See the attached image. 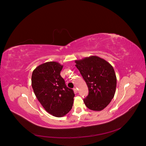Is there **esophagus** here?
<instances>
[{"label":"esophagus","instance_id":"1","mask_svg":"<svg viewBox=\"0 0 146 146\" xmlns=\"http://www.w3.org/2000/svg\"><path fill=\"white\" fill-rule=\"evenodd\" d=\"M73 90H74V93H77V92H78V90H77V89L76 88H74V89H73Z\"/></svg>","mask_w":146,"mask_h":146}]
</instances>
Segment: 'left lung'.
I'll return each instance as SVG.
<instances>
[{
    "label": "left lung",
    "instance_id": "1",
    "mask_svg": "<svg viewBox=\"0 0 146 146\" xmlns=\"http://www.w3.org/2000/svg\"><path fill=\"white\" fill-rule=\"evenodd\" d=\"M86 82L89 94L84 102L89 110L100 111L113 98L116 88V76L112 66L105 60L92 56L75 61Z\"/></svg>",
    "mask_w": 146,
    "mask_h": 146
}]
</instances>
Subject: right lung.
<instances>
[{"label": "right lung", "mask_w": 146, "mask_h": 146, "mask_svg": "<svg viewBox=\"0 0 146 146\" xmlns=\"http://www.w3.org/2000/svg\"><path fill=\"white\" fill-rule=\"evenodd\" d=\"M63 65L55 61L37 66L33 72L31 85L38 100L44 109L57 117L66 115L72 108L74 93L66 86L60 75Z\"/></svg>", "instance_id": "1"}]
</instances>
